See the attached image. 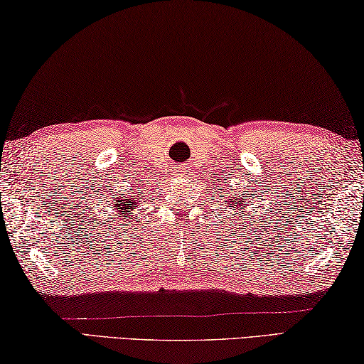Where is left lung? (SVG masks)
<instances>
[{
  "mask_svg": "<svg viewBox=\"0 0 364 364\" xmlns=\"http://www.w3.org/2000/svg\"><path fill=\"white\" fill-rule=\"evenodd\" d=\"M224 200L227 201V205H225V208H228L230 209V211H241V214H243V209H245V213L247 211V205L246 203L243 201V198H241V196H237V195H228V193H225V196H224ZM241 214H238L240 218H241Z\"/></svg>",
  "mask_w": 364,
  "mask_h": 364,
  "instance_id": "obj_1",
  "label": "left lung"
}]
</instances>
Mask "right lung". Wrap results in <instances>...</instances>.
Here are the masks:
<instances>
[{
    "label": "right lung",
    "mask_w": 364,
    "mask_h": 364,
    "mask_svg": "<svg viewBox=\"0 0 364 364\" xmlns=\"http://www.w3.org/2000/svg\"><path fill=\"white\" fill-rule=\"evenodd\" d=\"M131 192L132 193L127 195V196H119V195L112 196V201H113L112 206L114 208L117 214L123 215L124 219H129L131 214L134 213V209H137V206L142 205L140 201L144 200V196H142V193L139 192V190L136 193H134V190H131Z\"/></svg>",
    "instance_id": "obj_1"
}]
</instances>
